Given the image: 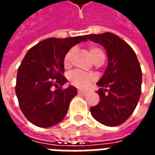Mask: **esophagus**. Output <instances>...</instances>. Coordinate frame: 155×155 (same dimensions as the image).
<instances>
[{
    "mask_svg": "<svg viewBox=\"0 0 155 155\" xmlns=\"http://www.w3.org/2000/svg\"><path fill=\"white\" fill-rule=\"evenodd\" d=\"M78 93L80 94H82V95H85V94H87V91H82V90H78Z\"/></svg>",
    "mask_w": 155,
    "mask_h": 155,
    "instance_id": "1",
    "label": "esophagus"
}]
</instances>
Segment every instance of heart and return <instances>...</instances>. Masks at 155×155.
<instances>
[{"label":"heart","mask_w":155,"mask_h":155,"mask_svg":"<svg viewBox=\"0 0 155 155\" xmlns=\"http://www.w3.org/2000/svg\"><path fill=\"white\" fill-rule=\"evenodd\" d=\"M74 53V49L72 48L71 50H69L66 52V54H64L63 63H64V65L65 67L70 66L71 59H72V56H73ZM89 53H90V55H91V59L93 60V61H96L98 60H101V59H103V60L104 59V52L101 48H99L98 46H94V45L90 46L89 47ZM93 79H94L93 75L85 74V73H83L81 71H78L71 72L70 74V76H69V80H70V82L71 84L81 88L87 87L91 81H93Z\"/></svg>","instance_id":"b5f03b06"}]
</instances>
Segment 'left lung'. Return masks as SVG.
<instances>
[{"label": "left lung", "mask_w": 155, "mask_h": 155, "mask_svg": "<svg viewBox=\"0 0 155 155\" xmlns=\"http://www.w3.org/2000/svg\"><path fill=\"white\" fill-rule=\"evenodd\" d=\"M86 38L104 46L108 65L97 82L101 101L90 110L98 122L110 127L125 122L135 110L141 94L142 71L135 52L110 32L88 35Z\"/></svg>", "instance_id": "1"}]
</instances>
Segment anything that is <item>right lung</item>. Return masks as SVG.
<instances>
[{"label":"right lung","instance_id":"right-lung-1","mask_svg":"<svg viewBox=\"0 0 155 155\" xmlns=\"http://www.w3.org/2000/svg\"><path fill=\"white\" fill-rule=\"evenodd\" d=\"M86 35L49 38L31 47L25 55L16 76L15 94L25 118L36 126L48 128L61 122L67 113L77 89L70 85L64 72V54ZM54 87L58 89L54 91Z\"/></svg>","mask_w":155,"mask_h":155}]
</instances>
